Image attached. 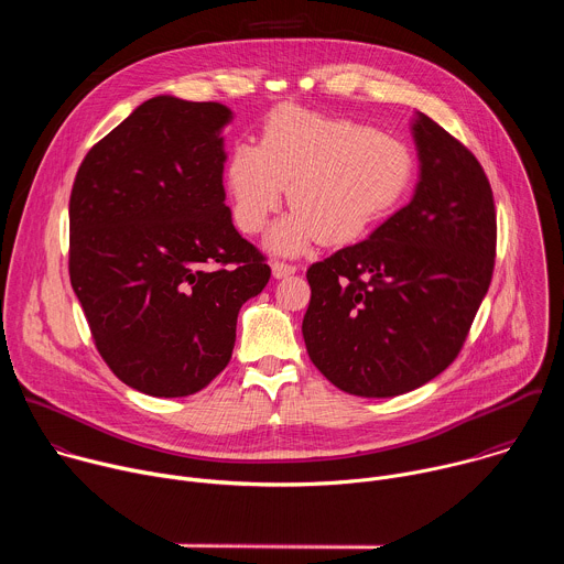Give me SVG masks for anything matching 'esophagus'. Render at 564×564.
<instances>
[{"label": "esophagus", "instance_id": "1", "mask_svg": "<svg viewBox=\"0 0 564 564\" xmlns=\"http://www.w3.org/2000/svg\"><path fill=\"white\" fill-rule=\"evenodd\" d=\"M294 272H296L294 265L281 263V261H272V274H274V279H288V276H292Z\"/></svg>", "mask_w": 564, "mask_h": 564}]
</instances>
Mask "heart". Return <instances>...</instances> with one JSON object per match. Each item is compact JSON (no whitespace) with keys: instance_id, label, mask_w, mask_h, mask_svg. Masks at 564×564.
<instances>
[{"instance_id":"1","label":"heart","mask_w":564,"mask_h":564,"mask_svg":"<svg viewBox=\"0 0 564 564\" xmlns=\"http://www.w3.org/2000/svg\"><path fill=\"white\" fill-rule=\"evenodd\" d=\"M411 149L366 124L279 107L259 144L238 142L225 165L231 218L259 234L288 200L294 207L268 236L279 254H301L321 238L330 248L364 238L413 183Z\"/></svg>"}]
</instances>
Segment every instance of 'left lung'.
<instances>
[{"instance_id":"obj_1","label":"left lung","mask_w":564,"mask_h":564,"mask_svg":"<svg viewBox=\"0 0 564 564\" xmlns=\"http://www.w3.org/2000/svg\"><path fill=\"white\" fill-rule=\"evenodd\" d=\"M413 138L420 181L366 240L307 270L312 364L357 397H394L462 350L496 265V205L477 158L429 116Z\"/></svg>"}]
</instances>
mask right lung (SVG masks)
Wrapping results in <instances>:
<instances>
[{
	"label": "right lung",
	"mask_w": 564,
	"mask_h": 564,
	"mask_svg": "<svg viewBox=\"0 0 564 564\" xmlns=\"http://www.w3.org/2000/svg\"><path fill=\"white\" fill-rule=\"evenodd\" d=\"M220 102L155 96L77 170L68 274L98 352L151 397L203 390L231 359L238 310L270 265L225 205Z\"/></svg>",
	"instance_id": "1"
}]
</instances>
